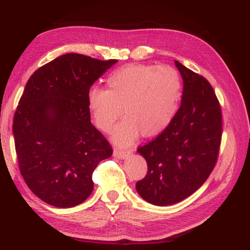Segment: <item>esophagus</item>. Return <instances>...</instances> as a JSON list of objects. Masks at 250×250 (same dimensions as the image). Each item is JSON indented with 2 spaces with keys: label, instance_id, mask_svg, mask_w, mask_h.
Wrapping results in <instances>:
<instances>
[{
  "label": "esophagus",
  "instance_id": "obj_1",
  "mask_svg": "<svg viewBox=\"0 0 250 250\" xmlns=\"http://www.w3.org/2000/svg\"><path fill=\"white\" fill-rule=\"evenodd\" d=\"M129 153L130 151H123V150H119L117 148L113 149V156L121 158V160H123V158H125Z\"/></svg>",
  "mask_w": 250,
  "mask_h": 250
}]
</instances>
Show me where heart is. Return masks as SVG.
Listing matches in <instances>:
<instances>
[{
	"label": "heart",
	"instance_id": "heart-1",
	"mask_svg": "<svg viewBox=\"0 0 250 250\" xmlns=\"http://www.w3.org/2000/svg\"><path fill=\"white\" fill-rule=\"evenodd\" d=\"M107 89L93 87L87 102L97 126L120 147L130 146L140 132L149 138L161 133L175 118L181 98V79L170 66L127 64L106 79ZM124 110H122V108Z\"/></svg>",
	"mask_w": 250,
	"mask_h": 250
}]
</instances>
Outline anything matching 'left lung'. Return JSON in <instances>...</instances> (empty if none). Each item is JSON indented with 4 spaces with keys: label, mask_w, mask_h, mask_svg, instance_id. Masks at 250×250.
<instances>
[{
    "label": "left lung",
    "mask_w": 250,
    "mask_h": 250,
    "mask_svg": "<svg viewBox=\"0 0 250 250\" xmlns=\"http://www.w3.org/2000/svg\"><path fill=\"white\" fill-rule=\"evenodd\" d=\"M174 62L184 81L180 107L156 139L138 149L148 172L135 188L158 207L184 200L204 184L216 165L222 135L220 104L209 82Z\"/></svg>",
    "instance_id": "left-lung-1"
}]
</instances>
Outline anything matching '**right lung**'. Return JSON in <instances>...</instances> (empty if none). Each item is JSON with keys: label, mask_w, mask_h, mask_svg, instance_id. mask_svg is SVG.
Instances as JSON below:
<instances>
[{"label": "right lung", "mask_w": 250, "mask_h": 250, "mask_svg": "<svg viewBox=\"0 0 250 250\" xmlns=\"http://www.w3.org/2000/svg\"><path fill=\"white\" fill-rule=\"evenodd\" d=\"M118 60L69 53L29 78L13 118L20 171L28 188L50 206L82 203L94 188L93 172L112 154L90 122L89 88Z\"/></svg>", "instance_id": "right-lung-1"}]
</instances>
